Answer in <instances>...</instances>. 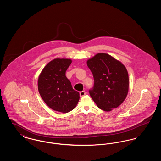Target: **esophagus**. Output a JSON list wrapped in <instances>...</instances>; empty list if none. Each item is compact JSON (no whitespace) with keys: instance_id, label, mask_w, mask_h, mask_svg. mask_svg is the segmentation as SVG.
I'll return each mask as SVG.
<instances>
[{"instance_id":"obj_1","label":"esophagus","mask_w":161,"mask_h":161,"mask_svg":"<svg viewBox=\"0 0 161 161\" xmlns=\"http://www.w3.org/2000/svg\"><path fill=\"white\" fill-rule=\"evenodd\" d=\"M85 95H86V92L85 91H81V92H80V95L81 97H83Z\"/></svg>"}]
</instances>
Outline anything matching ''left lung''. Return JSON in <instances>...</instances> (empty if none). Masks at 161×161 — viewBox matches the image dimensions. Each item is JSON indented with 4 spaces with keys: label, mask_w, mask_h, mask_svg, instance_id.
I'll return each instance as SVG.
<instances>
[{
    "label": "left lung",
    "mask_w": 161,
    "mask_h": 161,
    "mask_svg": "<svg viewBox=\"0 0 161 161\" xmlns=\"http://www.w3.org/2000/svg\"><path fill=\"white\" fill-rule=\"evenodd\" d=\"M94 79L89 94L97 106L110 111L121 105L129 91V75L125 67L110 55L99 53L87 61Z\"/></svg>",
    "instance_id": "left-lung-1"
}]
</instances>
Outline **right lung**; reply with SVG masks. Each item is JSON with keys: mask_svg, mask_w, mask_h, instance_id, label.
I'll return each instance as SVG.
<instances>
[{"mask_svg": "<svg viewBox=\"0 0 161 161\" xmlns=\"http://www.w3.org/2000/svg\"><path fill=\"white\" fill-rule=\"evenodd\" d=\"M72 60L55 58L46 64L39 75L38 92L46 104L55 111L68 113L76 107L79 93L66 77Z\"/></svg>", "mask_w": 161, "mask_h": 161, "instance_id": "add662e5", "label": "right lung"}]
</instances>
